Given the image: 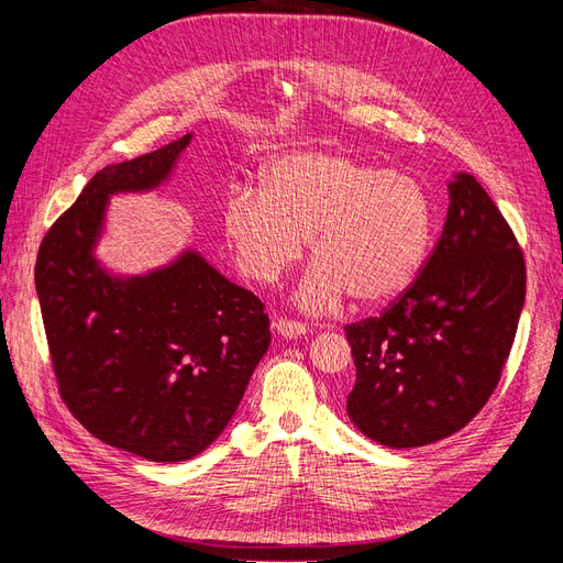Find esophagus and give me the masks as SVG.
Masks as SVG:
<instances>
[{"mask_svg":"<svg viewBox=\"0 0 563 563\" xmlns=\"http://www.w3.org/2000/svg\"><path fill=\"white\" fill-rule=\"evenodd\" d=\"M275 329H277V333L282 335V338H298V335H305L308 333L310 329L305 327V323H300V321H294V319H277L275 321Z\"/></svg>","mask_w":563,"mask_h":563,"instance_id":"obj_1","label":"esophagus"}]
</instances>
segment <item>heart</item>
Returning <instances> with one entry per match:
<instances>
[{"instance_id": "heart-1", "label": "heart", "mask_w": 563, "mask_h": 563, "mask_svg": "<svg viewBox=\"0 0 563 563\" xmlns=\"http://www.w3.org/2000/svg\"><path fill=\"white\" fill-rule=\"evenodd\" d=\"M437 207L428 187L345 152L300 150L269 162L261 192L236 190L223 232L244 275L277 282L310 242L314 265L298 305L327 312L352 296L380 305L404 296L430 258Z\"/></svg>"}]
</instances>
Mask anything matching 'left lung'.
Segmentation results:
<instances>
[{
  "instance_id": "obj_1",
  "label": "left lung",
  "mask_w": 563,
  "mask_h": 563,
  "mask_svg": "<svg viewBox=\"0 0 563 563\" xmlns=\"http://www.w3.org/2000/svg\"><path fill=\"white\" fill-rule=\"evenodd\" d=\"M449 201L416 284L345 329L356 366L347 416L389 449L434 444L482 411L523 310V253L496 203L470 174L453 176Z\"/></svg>"
}]
</instances>
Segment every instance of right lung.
<instances>
[{"label": "right lung", "mask_w": 563, "mask_h": 563, "mask_svg": "<svg viewBox=\"0 0 563 563\" xmlns=\"http://www.w3.org/2000/svg\"><path fill=\"white\" fill-rule=\"evenodd\" d=\"M192 133L98 172L44 236L35 286L60 397L106 444L152 463L209 449L269 347L265 305L195 249L145 272L98 261L112 195L172 178Z\"/></svg>", "instance_id": "right-lung-1"}]
</instances>
